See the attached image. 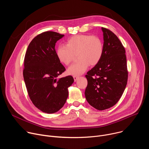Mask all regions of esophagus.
I'll list each match as a JSON object with an SVG mask.
<instances>
[{
  "mask_svg": "<svg viewBox=\"0 0 149 149\" xmlns=\"http://www.w3.org/2000/svg\"><path fill=\"white\" fill-rule=\"evenodd\" d=\"M73 78H74V81L75 82L78 79V78H79V77H78V76H73Z\"/></svg>",
  "mask_w": 149,
  "mask_h": 149,
  "instance_id": "1",
  "label": "esophagus"
}]
</instances>
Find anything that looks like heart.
Segmentation results:
<instances>
[{
  "label": "heart",
  "mask_w": 149,
  "mask_h": 149,
  "mask_svg": "<svg viewBox=\"0 0 149 149\" xmlns=\"http://www.w3.org/2000/svg\"><path fill=\"white\" fill-rule=\"evenodd\" d=\"M103 44L97 36L77 35L69 38L64 45H59L56 49L59 61L65 65L74 60L75 55L79 61L67 69V74L78 76L83 74L89 65L95 66L103 55Z\"/></svg>",
  "instance_id": "heart-1"
}]
</instances>
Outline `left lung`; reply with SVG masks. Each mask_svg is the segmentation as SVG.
I'll use <instances>...</instances> for the list:
<instances>
[{"label":"left lung","mask_w":149,"mask_h":149,"mask_svg":"<svg viewBox=\"0 0 149 149\" xmlns=\"http://www.w3.org/2000/svg\"><path fill=\"white\" fill-rule=\"evenodd\" d=\"M103 55L98 64L87 72L88 84L85 96L88 102L98 110L114 106L125 88L128 71L125 51L117 36L101 28Z\"/></svg>","instance_id":"8db88e82"}]
</instances>
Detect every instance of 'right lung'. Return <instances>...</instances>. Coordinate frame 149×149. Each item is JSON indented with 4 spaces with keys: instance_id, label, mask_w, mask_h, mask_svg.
<instances>
[{
    "instance_id": "add662e5",
    "label": "right lung",
    "mask_w": 149,
    "mask_h": 149,
    "mask_svg": "<svg viewBox=\"0 0 149 149\" xmlns=\"http://www.w3.org/2000/svg\"><path fill=\"white\" fill-rule=\"evenodd\" d=\"M63 36L52 31L37 35L29 44L24 59L23 75L30 99L36 107L48 114L64 105L68 88L74 81L71 75L57 79L65 71L55 49L56 42Z\"/></svg>"
}]
</instances>
